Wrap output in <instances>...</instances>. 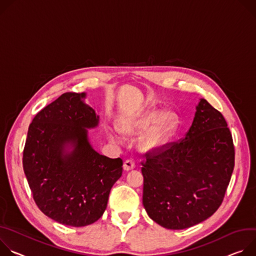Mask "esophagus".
Masks as SVG:
<instances>
[{
  "label": "esophagus",
  "instance_id": "esophagus-1",
  "mask_svg": "<svg viewBox=\"0 0 256 256\" xmlns=\"http://www.w3.org/2000/svg\"><path fill=\"white\" fill-rule=\"evenodd\" d=\"M123 168H124L125 171H130V170H133L135 168V162L132 160H126L124 162Z\"/></svg>",
  "mask_w": 256,
  "mask_h": 256
}]
</instances>
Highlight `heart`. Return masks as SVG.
Segmentation results:
<instances>
[{"instance_id": "1", "label": "heart", "mask_w": 256, "mask_h": 256, "mask_svg": "<svg viewBox=\"0 0 256 256\" xmlns=\"http://www.w3.org/2000/svg\"><path fill=\"white\" fill-rule=\"evenodd\" d=\"M179 124V116L174 110L162 112L160 110H152L140 114L126 121L122 129L126 134L136 135L150 129L139 139L141 150L150 152L162 146L172 136ZM112 140H117L115 134H110Z\"/></svg>"}]
</instances>
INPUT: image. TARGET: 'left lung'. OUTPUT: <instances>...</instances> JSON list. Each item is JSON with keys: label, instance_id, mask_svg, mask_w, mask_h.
Segmentation results:
<instances>
[{"label": "left lung", "instance_id": "1", "mask_svg": "<svg viewBox=\"0 0 256 256\" xmlns=\"http://www.w3.org/2000/svg\"><path fill=\"white\" fill-rule=\"evenodd\" d=\"M142 202L150 218L183 230L212 216L222 202L235 164L224 116L202 98L183 139L146 154Z\"/></svg>", "mask_w": 256, "mask_h": 256}]
</instances>
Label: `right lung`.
I'll return each instance as SVG.
<instances>
[{"label": "right lung", "mask_w": 256, "mask_h": 256, "mask_svg": "<svg viewBox=\"0 0 256 256\" xmlns=\"http://www.w3.org/2000/svg\"><path fill=\"white\" fill-rule=\"evenodd\" d=\"M86 94L66 92L36 114L28 128L23 168L38 208L71 226L96 222L110 191L122 176L123 160L96 152L88 129L98 125Z\"/></svg>", "instance_id": "add662e5"}]
</instances>
